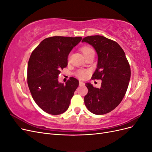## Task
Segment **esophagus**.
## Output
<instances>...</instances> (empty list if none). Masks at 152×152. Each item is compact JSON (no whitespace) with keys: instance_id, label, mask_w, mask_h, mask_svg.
<instances>
[{"instance_id":"34e87169","label":"esophagus","mask_w":152,"mask_h":152,"mask_svg":"<svg viewBox=\"0 0 152 152\" xmlns=\"http://www.w3.org/2000/svg\"><path fill=\"white\" fill-rule=\"evenodd\" d=\"M84 83L82 81H79V86H83Z\"/></svg>"}]
</instances>
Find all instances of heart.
Instances as JSON below:
<instances>
[{"label":"heart","instance_id":"1","mask_svg":"<svg viewBox=\"0 0 152 152\" xmlns=\"http://www.w3.org/2000/svg\"><path fill=\"white\" fill-rule=\"evenodd\" d=\"M91 50H93L91 48H90L89 47H87V46L83 47L81 49V51L82 52V53H83L84 55L86 54L87 53L91 51ZM87 71L80 70H79L77 72V77H79V78H85L87 75Z\"/></svg>","mask_w":152,"mask_h":152}]
</instances>
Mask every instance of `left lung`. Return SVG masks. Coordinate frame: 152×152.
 Segmentation results:
<instances>
[{
  "label": "left lung",
  "mask_w": 152,
  "mask_h": 152,
  "mask_svg": "<svg viewBox=\"0 0 152 152\" xmlns=\"http://www.w3.org/2000/svg\"><path fill=\"white\" fill-rule=\"evenodd\" d=\"M82 42L91 45L98 55V63L93 75L94 79H102L100 88L86 84L88 93L84 103L89 111L96 115L109 113L121 103L127 89L131 68L122 48L113 40L101 35L88 36Z\"/></svg>",
  "instance_id": "obj_1"
}]
</instances>
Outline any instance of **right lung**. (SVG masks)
I'll list each match as a JSON object with an SVG mask.
<instances>
[{"label":"right lung","mask_w":152,"mask_h":152,"mask_svg":"<svg viewBox=\"0 0 152 152\" xmlns=\"http://www.w3.org/2000/svg\"><path fill=\"white\" fill-rule=\"evenodd\" d=\"M80 37L54 36L41 42L30 57L27 80L32 98L48 113L59 115L66 112L79 82L71 77L65 85L59 82L60 70L68 65V56L79 44Z\"/></svg>","instance_id":"obj_1"}]
</instances>
